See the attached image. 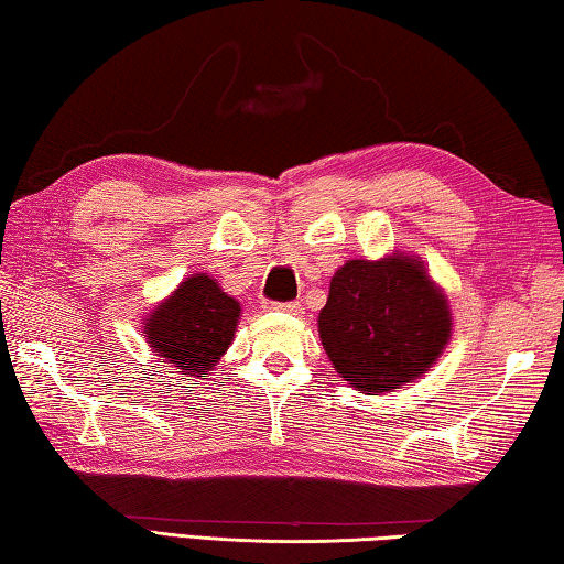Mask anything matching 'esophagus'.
<instances>
[{
    "mask_svg": "<svg viewBox=\"0 0 564 564\" xmlns=\"http://www.w3.org/2000/svg\"><path fill=\"white\" fill-rule=\"evenodd\" d=\"M264 310H280V312H290V314H297L302 310L300 302H264Z\"/></svg>",
    "mask_w": 564,
    "mask_h": 564,
    "instance_id": "34e87169",
    "label": "esophagus"
}]
</instances>
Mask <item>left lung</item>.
<instances>
[{
	"mask_svg": "<svg viewBox=\"0 0 564 564\" xmlns=\"http://www.w3.org/2000/svg\"><path fill=\"white\" fill-rule=\"evenodd\" d=\"M448 300L409 254L349 260L332 276L319 339L354 389L379 397L426 373L451 339Z\"/></svg>",
	"mask_w": 564,
	"mask_h": 564,
	"instance_id": "1",
	"label": "left lung"
}]
</instances>
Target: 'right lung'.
I'll use <instances>...</instances> for the list:
<instances>
[{
    "mask_svg": "<svg viewBox=\"0 0 564 564\" xmlns=\"http://www.w3.org/2000/svg\"><path fill=\"white\" fill-rule=\"evenodd\" d=\"M237 319L240 302L223 292L213 276L193 274L148 314L143 337L163 364L200 377L215 369L232 344Z\"/></svg>",
    "mask_w": 564,
    "mask_h": 564,
    "instance_id": "obj_1",
    "label": "right lung"
}]
</instances>
